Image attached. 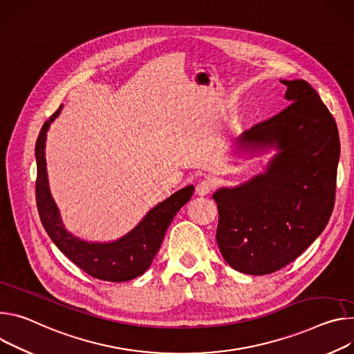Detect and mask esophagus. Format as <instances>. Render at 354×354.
<instances>
[{"label": "esophagus", "mask_w": 354, "mask_h": 354, "mask_svg": "<svg viewBox=\"0 0 354 354\" xmlns=\"http://www.w3.org/2000/svg\"><path fill=\"white\" fill-rule=\"evenodd\" d=\"M212 188H214V183L208 178H203L198 181L197 187H195V191H197L198 195H207L212 191Z\"/></svg>", "instance_id": "esophagus-1"}]
</instances>
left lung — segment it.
<instances>
[{
    "label": "left lung",
    "instance_id": "8db88e82",
    "mask_svg": "<svg viewBox=\"0 0 354 354\" xmlns=\"http://www.w3.org/2000/svg\"><path fill=\"white\" fill-rule=\"evenodd\" d=\"M281 83L291 104L239 139L253 149L276 146L279 153L264 174L212 197L219 250L232 268L252 276L294 261L322 233L335 205L337 125L306 82Z\"/></svg>",
    "mask_w": 354,
    "mask_h": 354
}]
</instances>
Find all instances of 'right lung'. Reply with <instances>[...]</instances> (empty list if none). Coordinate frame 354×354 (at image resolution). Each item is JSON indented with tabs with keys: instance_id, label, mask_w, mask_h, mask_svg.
Instances as JSON below:
<instances>
[{
	"instance_id": "1",
	"label": "right lung",
	"mask_w": 354,
	"mask_h": 354,
	"mask_svg": "<svg viewBox=\"0 0 354 354\" xmlns=\"http://www.w3.org/2000/svg\"><path fill=\"white\" fill-rule=\"evenodd\" d=\"M60 111L62 106L44 124L35 146L37 166L36 205L42 225L59 250L88 276L111 283H124L136 279L150 267L173 218L192 197L194 187L188 185L177 191L170 198L154 207L133 230L120 241L88 243L74 238L62 223L59 209L49 191L46 174V132Z\"/></svg>"
}]
</instances>
